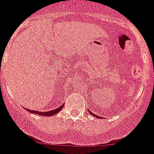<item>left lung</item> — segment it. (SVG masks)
Masks as SVG:
<instances>
[{
  "label": "left lung",
  "mask_w": 154,
  "mask_h": 154,
  "mask_svg": "<svg viewBox=\"0 0 154 154\" xmlns=\"http://www.w3.org/2000/svg\"><path fill=\"white\" fill-rule=\"evenodd\" d=\"M89 112H90V113H91V115H92V116H95V117H97V118H99V119H101V117H100V116H96V115H94V113H92V112H91V111H90V110H89Z\"/></svg>",
  "instance_id": "left-lung-1"
}]
</instances>
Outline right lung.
<instances>
[{
  "mask_svg": "<svg viewBox=\"0 0 154 154\" xmlns=\"http://www.w3.org/2000/svg\"><path fill=\"white\" fill-rule=\"evenodd\" d=\"M63 105H62L60 107H59L57 109H54V110H52V111H49V112H38V111H32V110H30V109H25L27 111H29V112L31 113H34V114H37V115H39V116H53L54 115H56L57 113H58L61 109L63 108Z\"/></svg>",
  "mask_w": 154,
  "mask_h": 154,
  "instance_id": "obj_1",
  "label": "right lung"
}]
</instances>
